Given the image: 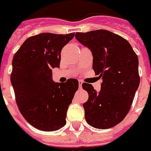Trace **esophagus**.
Masks as SVG:
<instances>
[{"label": "esophagus", "mask_w": 151, "mask_h": 151, "mask_svg": "<svg viewBox=\"0 0 151 151\" xmlns=\"http://www.w3.org/2000/svg\"><path fill=\"white\" fill-rule=\"evenodd\" d=\"M82 83H83V82H82L81 81H79V87H80V88H82Z\"/></svg>", "instance_id": "esophagus-1"}]
</instances>
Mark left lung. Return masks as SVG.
<instances>
[{
  "label": "left lung",
  "instance_id": "8db88e82",
  "mask_svg": "<svg viewBox=\"0 0 151 151\" xmlns=\"http://www.w3.org/2000/svg\"><path fill=\"white\" fill-rule=\"evenodd\" d=\"M75 37L91 51L93 70L102 80L99 92L91 84H82L88 93L83 104L85 119L94 128H112L129 113L139 88L138 56L126 39L108 30L78 32Z\"/></svg>",
  "mask_w": 151,
  "mask_h": 151
}]
</instances>
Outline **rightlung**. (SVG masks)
<instances>
[{
  "label": "right lung",
  "mask_w": 151,
  "mask_h": 151,
  "mask_svg": "<svg viewBox=\"0 0 151 151\" xmlns=\"http://www.w3.org/2000/svg\"><path fill=\"white\" fill-rule=\"evenodd\" d=\"M73 37L74 33H41L26 39L14 55L10 81L19 110L40 131H57L66 124L67 110L79 81L55 82L52 69L60 67L62 49Z\"/></svg>",
  "instance_id": "add662e5"
}]
</instances>
